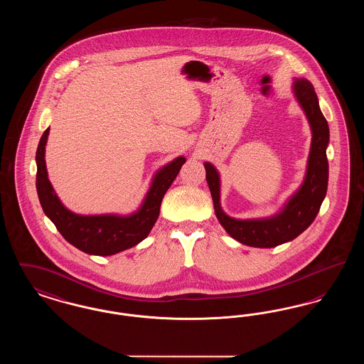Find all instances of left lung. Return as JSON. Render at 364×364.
Returning <instances> with one entry per match:
<instances>
[{
	"instance_id": "left-lung-1",
	"label": "left lung",
	"mask_w": 364,
	"mask_h": 364,
	"mask_svg": "<svg viewBox=\"0 0 364 364\" xmlns=\"http://www.w3.org/2000/svg\"><path fill=\"white\" fill-rule=\"evenodd\" d=\"M292 90L311 127V149L300 188L287 200L277 214L255 220H236L229 217L220 203V173L213 164L205 162L206 180L220 224L230 237L250 247L272 248L294 240L311 225L326 196L329 178L326 156L329 125L321 112L316 92L309 80L294 79Z\"/></svg>"
}]
</instances>
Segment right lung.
Wrapping results in <instances>:
<instances>
[{
  "label": "right lung",
  "instance_id": "obj_1",
  "mask_svg": "<svg viewBox=\"0 0 364 364\" xmlns=\"http://www.w3.org/2000/svg\"><path fill=\"white\" fill-rule=\"evenodd\" d=\"M49 129L50 128L43 132L39 140L35 156L36 192L43 213L50 218L63 237L77 250L100 257L114 255L144 240L156 224L162 198L172 186L176 176L186 162V158L177 156L156 171L150 190L147 191L141 206L135 213L129 215H82L72 213L61 203L48 178L45 146Z\"/></svg>",
  "mask_w": 364,
  "mask_h": 364
}]
</instances>
